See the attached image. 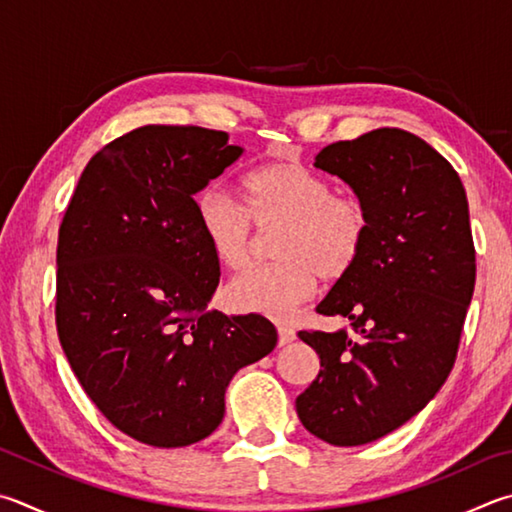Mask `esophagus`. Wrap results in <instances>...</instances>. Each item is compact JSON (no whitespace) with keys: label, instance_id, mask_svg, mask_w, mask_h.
Instances as JSON below:
<instances>
[{"label":"esophagus","instance_id":"1","mask_svg":"<svg viewBox=\"0 0 512 512\" xmlns=\"http://www.w3.org/2000/svg\"><path fill=\"white\" fill-rule=\"evenodd\" d=\"M277 336H280V345H291V342L295 340V329L288 327V324L280 322L277 324Z\"/></svg>","mask_w":512,"mask_h":512}]
</instances>
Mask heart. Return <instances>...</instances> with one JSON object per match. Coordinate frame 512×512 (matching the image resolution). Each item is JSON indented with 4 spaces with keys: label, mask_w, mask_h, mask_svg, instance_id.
I'll use <instances>...</instances> for the list:
<instances>
[{
    "label": "heart",
    "mask_w": 512,
    "mask_h": 512,
    "mask_svg": "<svg viewBox=\"0 0 512 512\" xmlns=\"http://www.w3.org/2000/svg\"><path fill=\"white\" fill-rule=\"evenodd\" d=\"M246 208L224 190L199 194L197 224L212 257L241 271L253 262L259 232H275L273 253L280 262L253 268L232 280L224 297L230 309L286 318L313 297L322 280L345 277L369 237L362 201L333 192L331 183L293 161L266 163L244 179Z\"/></svg>",
    "instance_id": "heart-1"
}]
</instances>
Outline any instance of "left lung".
Segmentation results:
<instances>
[{
    "label": "left lung",
    "instance_id": "1",
    "mask_svg": "<svg viewBox=\"0 0 512 512\" xmlns=\"http://www.w3.org/2000/svg\"><path fill=\"white\" fill-rule=\"evenodd\" d=\"M313 165L356 192L369 237L315 309L353 333H297L320 374L295 407L311 434L351 448L398 430L443 387L475 291V244L459 174L405 129L331 143Z\"/></svg>",
    "mask_w": 512,
    "mask_h": 512
}]
</instances>
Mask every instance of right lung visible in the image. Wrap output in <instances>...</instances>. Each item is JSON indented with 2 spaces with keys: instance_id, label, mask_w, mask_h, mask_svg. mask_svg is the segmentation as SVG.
<instances>
[{
  "instance_id": "1",
  "label": "right lung",
  "mask_w": 512,
  "mask_h": 512,
  "mask_svg": "<svg viewBox=\"0 0 512 512\" xmlns=\"http://www.w3.org/2000/svg\"><path fill=\"white\" fill-rule=\"evenodd\" d=\"M241 152L215 129L138 127L91 156L64 212L60 345L107 421L154 448L215 432L232 376L277 345L264 315L208 311L221 273L194 194Z\"/></svg>"
}]
</instances>
